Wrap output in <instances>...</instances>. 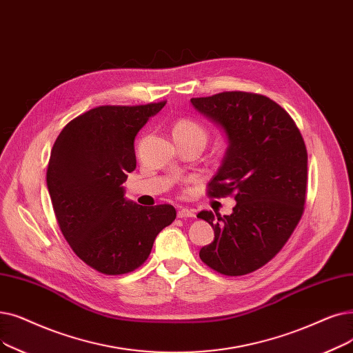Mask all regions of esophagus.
I'll list each match as a JSON object with an SVG mask.
<instances>
[{"instance_id": "obj_1", "label": "esophagus", "mask_w": 353, "mask_h": 353, "mask_svg": "<svg viewBox=\"0 0 353 353\" xmlns=\"http://www.w3.org/2000/svg\"><path fill=\"white\" fill-rule=\"evenodd\" d=\"M194 216H196L194 210L188 209V208L179 209V212H177V218H180V219H185V218H194Z\"/></svg>"}]
</instances>
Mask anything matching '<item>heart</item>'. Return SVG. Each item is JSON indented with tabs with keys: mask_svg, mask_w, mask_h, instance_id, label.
Returning a JSON list of instances; mask_svg holds the SVG:
<instances>
[{
	"mask_svg": "<svg viewBox=\"0 0 353 353\" xmlns=\"http://www.w3.org/2000/svg\"><path fill=\"white\" fill-rule=\"evenodd\" d=\"M173 137L174 140H203L206 141L208 132L205 127H202L199 122L189 119V118H181L176 121L173 125Z\"/></svg>",
	"mask_w": 353,
	"mask_h": 353,
	"instance_id": "heart-1",
	"label": "heart"
}]
</instances>
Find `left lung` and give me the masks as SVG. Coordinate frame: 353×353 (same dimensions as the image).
I'll list each match as a JSON object with an SVG mask.
<instances>
[{"label": "left lung", "instance_id": "8db88e82", "mask_svg": "<svg viewBox=\"0 0 353 353\" xmlns=\"http://www.w3.org/2000/svg\"><path fill=\"white\" fill-rule=\"evenodd\" d=\"M190 102L228 139L208 196L236 201L231 214L197 213L214 231L199 256L223 275L250 274L280 252L301 219L307 150L293 118L264 95L232 90Z\"/></svg>", "mask_w": 353, "mask_h": 353}]
</instances>
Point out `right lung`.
<instances>
[{"mask_svg": "<svg viewBox=\"0 0 353 353\" xmlns=\"http://www.w3.org/2000/svg\"><path fill=\"white\" fill-rule=\"evenodd\" d=\"M164 105L89 110L69 122L52 148L48 189L60 231L73 252L102 274L143 265L156 236L176 219L172 205L140 206L127 201L122 188L137 167L135 135Z\"/></svg>", "mask_w": 353, "mask_h": 353, "instance_id": "obj_1", "label": "right lung"}]
</instances>
